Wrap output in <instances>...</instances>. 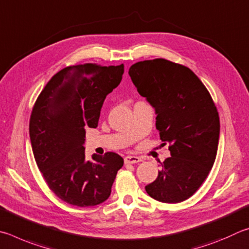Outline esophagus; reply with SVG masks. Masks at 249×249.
Segmentation results:
<instances>
[{
	"mask_svg": "<svg viewBox=\"0 0 249 249\" xmlns=\"http://www.w3.org/2000/svg\"><path fill=\"white\" fill-rule=\"evenodd\" d=\"M141 162V159L138 158V156H132V155H128L124 158V163L125 164H136Z\"/></svg>",
	"mask_w": 249,
	"mask_h": 249,
	"instance_id": "obj_1",
	"label": "esophagus"
}]
</instances>
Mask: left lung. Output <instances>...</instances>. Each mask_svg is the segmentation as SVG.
I'll use <instances>...</instances> for the list:
<instances>
[{"label":"left lung","instance_id":"8db88e82","mask_svg":"<svg viewBox=\"0 0 249 249\" xmlns=\"http://www.w3.org/2000/svg\"><path fill=\"white\" fill-rule=\"evenodd\" d=\"M139 94L156 113V129L171 158L160 164L147 195L165 203L190 198L214 164L220 119L210 93L189 68L165 59L145 60L129 69Z\"/></svg>","mask_w":249,"mask_h":249}]
</instances>
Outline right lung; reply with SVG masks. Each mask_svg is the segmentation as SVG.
Listing matches in <instances>:
<instances>
[{"instance_id": "add662e5", "label": "right lung", "mask_w": 249, "mask_h": 249, "mask_svg": "<svg viewBox=\"0 0 249 249\" xmlns=\"http://www.w3.org/2000/svg\"><path fill=\"white\" fill-rule=\"evenodd\" d=\"M124 64H78L61 70L35 103L29 137L49 188L64 202L93 207L109 198L124 159L113 152L85 159V129L96 128L106 96L120 84Z\"/></svg>"}]
</instances>
